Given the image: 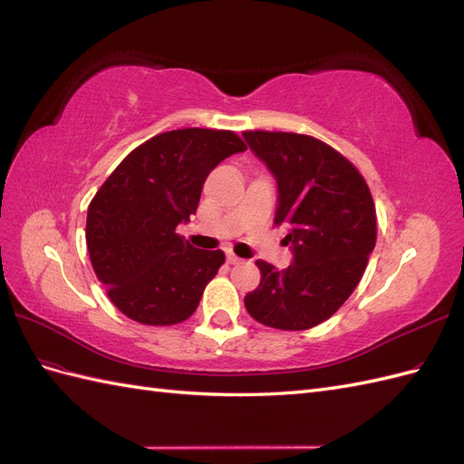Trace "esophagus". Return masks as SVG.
<instances>
[{
    "mask_svg": "<svg viewBox=\"0 0 464 464\" xmlns=\"http://www.w3.org/2000/svg\"><path fill=\"white\" fill-rule=\"evenodd\" d=\"M227 261H228V265H240V263H242V259L237 257V256H234V254H228V256H227Z\"/></svg>",
    "mask_w": 464,
    "mask_h": 464,
    "instance_id": "esophagus-1",
    "label": "esophagus"
}]
</instances>
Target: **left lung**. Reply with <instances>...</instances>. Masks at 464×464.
Returning <instances> with one entry per match:
<instances>
[{
    "mask_svg": "<svg viewBox=\"0 0 464 464\" xmlns=\"http://www.w3.org/2000/svg\"><path fill=\"white\" fill-rule=\"evenodd\" d=\"M249 149L276 178V227H285L294 263L278 271L256 261L259 286L247 314L266 327L305 331L348 300L375 247V203L366 179L339 150L312 135L244 131Z\"/></svg>",
    "mask_w": 464,
    "mask_h": 464,
    "instance_id": "left-lung-1",
    "label": "left lung"
}]
</instances>
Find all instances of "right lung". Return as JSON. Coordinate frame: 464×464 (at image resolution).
Instances as JSON below:
<instances>
[{"instance_id":"add662e5","label":"right lung","mask_w":464,"mask_h":464,"mask_svg":"<svg viewBox=\"0 0 464 464\" xmlns=\"http://www.w3.org/2000/svg\"><path fill=\"white\" fill-rule=\"evenodd\" d=\"M246 149L227 130L159 133L133 149L96 191L87 213L89 256L125 317L166 327L198 310L224 251L195 249L176 227L195 215L208 172Z\"/></svg>"}]
</instances>
